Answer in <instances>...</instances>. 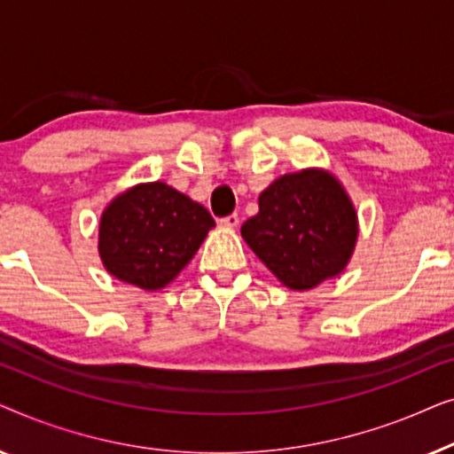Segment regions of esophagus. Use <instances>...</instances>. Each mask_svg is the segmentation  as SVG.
I'll list each match as a JSON object with an SVG mask.
<instances>
[{
    "label": "esophagus",
    "instance_id": "obj_1",
    "mask_svg": "<svg viewBox=\"0 0 454 454\" xmlns=\"http://www.w3.org/2000/svg\"><path fill=\"white\" fill-rule=\"evenodd\" d=\"M219 223L223 227H238L239 225V216H238V213H231L227 216H221Z\"/></svg>",
    "mask_w": 454,
    "mask_h": 454
}]
</instances>
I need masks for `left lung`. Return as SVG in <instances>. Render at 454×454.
<instances>
[{
  "mask_svg": "<svg viewBox=\"0 0 454 454\" xmlns=\"http://www.w3.org/2000/svg\"><path fill=\"white\" fill-rule=\"evenodd\" d=\"M258 204V215L241 225V235L278 281L303 291L345 269L356 246L357 216L331 173L278 177Z\"/></svg>",
  "mask_w": 454,
  "mask_h": 454,
  "instance_id": "8db88e82",
  "label": "left lung"
}]
</instances>
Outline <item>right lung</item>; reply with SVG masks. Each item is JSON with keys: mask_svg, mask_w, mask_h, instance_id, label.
<instances>
[{"mask_svg": "<svg viewBox=\"0 0 454 454\" xmlns=\"http://www.w3.org/2000/svg\"><path fill=\"white\" fill-rule=\"evenodd\" d=\"M213 227L208 210L182 192L163 182L136 185L103 213L98 252L120 281L154 291L177 277Z\"/></svg>", "mask_w": 454, "mask_h": 454, "instance_id": "obj_1", "label": "right lung"}]
</instances>
